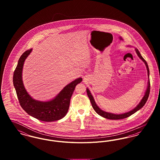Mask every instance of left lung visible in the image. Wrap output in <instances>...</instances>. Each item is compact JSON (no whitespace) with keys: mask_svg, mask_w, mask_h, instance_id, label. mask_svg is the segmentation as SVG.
Here are the masks:
<instances>
[{"mask_svg":"<svg viewBox=\"0 0 160 160\" xmlns=\"http://www.w3.org/2000/svg\"><path fill=\"white\" fill-rule=\"evenodd\" d=\"M135 50L136 52L137 56L139 57V58L140 59H142V61L145 63V65L146 67L147 71H148V87H147L146 91L145 92L144 97H143V98L142 99L141 101L139 102V104L134 109H132V110L129 111L128 112H127V113L120 114H114V113H108V112H104V111L102 110L99 108V107L97 105V104H96V102H95V101L94 100V98H93V97L91 92L89 90L88 88L86 89L88 96L89 98L90 99V101L91 102L92 106L93 108L97 112V114H99L101 116H102V117H103L104 118H106V119H112V120H118V119H124V118H127L130 116L131 115H132V114H134V113H136L138 110H139L140 108H142L144 106L145 103L146 102L147 100L148 99V97H149V93H150L149 69V67H148V63H147L146 61H145V59H143V58L142 56V55L140 53L139 51L137 50V48H136Z\"/></svg>","mask_w":160,"mask_h":160,"instance_id":"1","label":"left lung"}]
</instances>
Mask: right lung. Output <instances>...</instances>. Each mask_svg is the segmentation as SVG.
I'll use <instances>...</instances> for the list:
<instances>
[{
    "label": "right lung",
    "instance_id": "1",
    "mask_svg": "<svg viewBox=\"0 0 160 160\" xmlns=\"http://www.w3.org/2000/svg\"><path fill=\"white\" fill-rule=\"evenodd\" d=\"M32 50L31 48L23 53L18 61L14 72L13 84L20 104L28 114L39 121H58L67 113L71 96L77 84L82 81V78H78L67 84L54 98L50 101H40L32 98L26 91L22 80L24 62Z\"/></svg>",
    "mask_w": 160,
    "mask_h": 160
}]
</instances>
